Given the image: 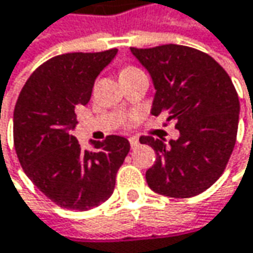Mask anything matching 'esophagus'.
<instances>
[{
	"mask_svg": "<svg viewBox=\"0 0 253 253\" xmlns=\"http://www.w3.org/2000/svg\"><path fill=\"white\" fill-rule=\"evenodd\" d=\"M128 142H130L131 149H136V148L139 146V139H137V137H134V136H133V137H130V139H128Z\"/></svg>",
	"mask_w": 253,
	"mask_h": 253,
	"instance_id": "1",
	"label": "esophagus"
}]
</instances>
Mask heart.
Masks as SVG:
<instances>
[{"instance_id":"b5f03b06","label":"heart","mask_w":253,"mask_h":253,"mask_svg":"<svg viewBox=\"0 0 253 253\" xmlns=\"http://www.w3.org/2000/svg\"><path fill=\"white\" fill-rule=\"evenodd\" d=\"M134 69H136V68H133V66H126V68L122 71V74H123V72H130V71H134Z\"/></svg>"}]
</instances>
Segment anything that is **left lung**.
<instances>
[{
    "instance_id": "left-lung-1",
    "label": "left lung",
    "mask_w": 253,
    "mask_h": 253,
    "mask_svg": "<svg viewBox=\"0 0 253 253\" xmlns=\"http://www.w3.org/2000/svg\"><path fill=\"white\" fill-rule=\"evenodd\" d=\"M148 69L156 94L152 114H167L179 130L176 140L142 136L156 153L146 181L155 193L190 198L210 188L233 152L239 97L227 72L207 53L181 44L131 47Z\"/></svg>"
}]
</instances>
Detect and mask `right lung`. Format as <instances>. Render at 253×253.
Wrapping results in <instances>:
<instances>
[{"instance_id": "add662e5", "label": "right lung", "mask_w": 253, "mask_h": 253, "mask_svg": "<svg viewBox=\"0 0 253 253\" xmlns=\"http://www.w3.org/2000/svg\"><path fill=\"white\" fill-rule=\"evenodd\" d=\"M117 49L65 53L40 65L24 84L14 108V148L26 175L55 204L85 211L107 201L130 150L122 136L82 150L72 130L75 108L88 104L98 74Z\"/></svg>"}]
</instances>
